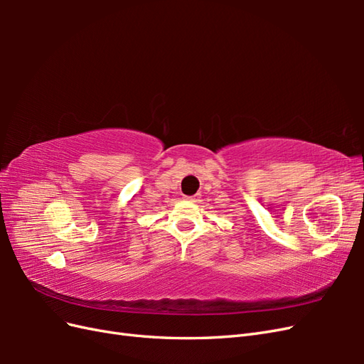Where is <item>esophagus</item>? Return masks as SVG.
<instances>
[{"label":"esophagus","instance_id":"obj_1","mask_svg":"<svg viewBox=\"0 0 364 364\" xmlns=\"http://www.w3.org/2000/svg\"><path fill=\"white\" fill-rule=\"evenodd\" d=\"M185 200L196 202V200H197V196H185Z\"/></svg>","mask_w":364,"mask_h":364}]
</instances>
